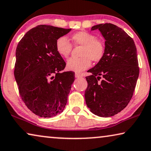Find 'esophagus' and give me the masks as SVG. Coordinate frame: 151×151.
<instances>
[{"instance_id":"esophagus-1","label":"esophagus","mask_w":151,"mask_h":151,"mask_svg":"<svg viewBox=\"0 0 151 151\" xmlns=\"http://www.w3.org/2000/svg\"><path fill=\"white\" fill-rule=\"evenodd\" d=\"M75 77H76V78H82V75H81V74H80V73H76V74H75Z\"/></svg>"}]
</instances>
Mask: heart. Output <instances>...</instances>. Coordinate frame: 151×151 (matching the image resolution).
<instances>
[{
  "label": "heart",
  "mask_w": 151,
  "mask_h": 151,
  "mask_svg": "<svg viewBox=\"0 0 151 151\" xmlns=\"http://www.w3.org/2000/svg\"><path fill=\"white\" fill-rule=\"evenodd\" d=\"M71 39L73 44L82 45L80 58H71L67 62L69 70L79 73L91 67L92 60L95 63L101 61L105 55L106 46L101 39L95 35L86 31H80L72 35ZM56 52L63 57L67 58L70 54L72 45L65 37H60L56 41Z\"/></svg>",
  "instance_id": "heart-1"
}]
</instances>
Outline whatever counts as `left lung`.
<instances>
[{"label":"left lung","mask_w":151,"mask_h":151,"mask_svg":"<svg viewBox=\"0 0 151 151\" xmlns=\"http://www.w3.org/2000/svg\"><path fill=\"white\" fill-rule=\"evenodd\" d=\"M97 29L106 40V52L88 71L92 74L86 77L85 101L94 114L110 117L123 110L134 94L139 76L137 50L133 39L117 26L106 23L91 28Z\"/></svg>","instance_id":"left-lung-1"}]
</instances>
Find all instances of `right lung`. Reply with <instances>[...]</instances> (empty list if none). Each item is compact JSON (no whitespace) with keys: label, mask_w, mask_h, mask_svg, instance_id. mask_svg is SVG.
<instances>
[{"label":"right lung","mask_w":151,"mask_h":151,"mask_svg":"<svg viewBox=\"0 0 151 151\" xmlns=\"http://www.w3.org/2000/svg\"><path fill=\"white\" fill-rule=\"evenodd\" d=\"M71 30L39 25L17 44L14 76L19 95L27 108L39 116H55L66 106L75 73L62 72L66 63L55 44Z\"/></svg>","instance_id":"right-lung-1"}]
</instances>
